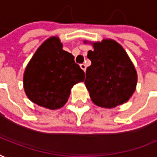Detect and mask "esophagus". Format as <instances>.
Masks as SVG:
<instances>
[{"label":"esophagus","mask_w":157,"mask_h":157,"mask_svg":"<svg viewBox=\"0 0 157 157\" xmlns=\"http://www.w3.org/2000/svg\"><path fill=\"white\" fill-rule=\"evenodd\" d=\"M80 67H81V68L83 70V71H86V65L84 64V63H82V64H80Z\"/></svg>","instance_id":"obj_1"}]
</instances>
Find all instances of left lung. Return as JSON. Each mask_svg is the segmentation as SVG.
Masks as SVG:
<instances>
[{"label": "left lung", "instance_id": "1", "mask_svg": "<svg viewBox=\"0 0 157 157\" xmlns=\"http://www.w3.org/2000/svg\"><path fill=\"white\" fill-rule=\"evenodd\" d=\"M87 41H85L86 43ZM88 52L91 65L84 81L95 105L111 109L123 104L135 92L137 74L126 51L111 39L92 43Z\"/></svg>", "mask_w": 157, "mask_h": 157}]
</instances>
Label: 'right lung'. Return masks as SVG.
Instances as JSON below:
<instances>
[{"instance_id":"add662e5","label":"right lung","mask_w":157,"mask_h":157,"mask_svg":"<svg viewBox=\"0 0 157 157\" xmlns=\"http://www.w3.org/2000/svg\"><path fill=\"white\" fill-rule=\"evenodd\" d=\"M84 71L74 56L62 49L56 36L38 48L23 75L25 93L30 101L49 109H57L68 101L75 84L83 82Z\"/></svg>"}]
</instances>
